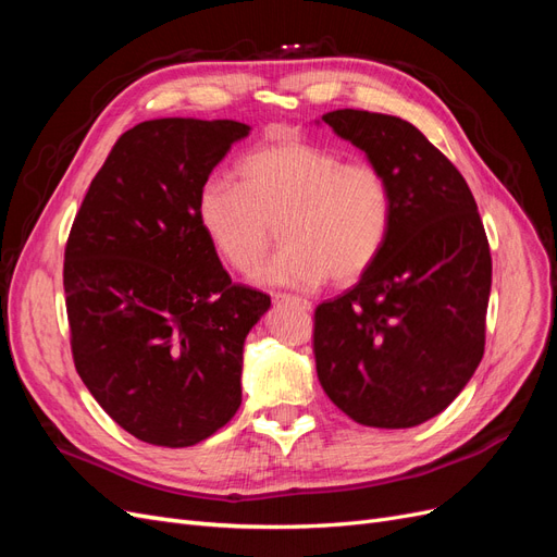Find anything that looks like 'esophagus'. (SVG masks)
Masks as SVG:
<instances>
[{
  "instance_id": "34e87169",
  "label": "esophagus",
  "mask_w": 557,
  "mask_h": 557,
  "mask_svg": "<svg viewBox=\"0 0 557 557\" xmlns=\"http://www.w3.org/2000/svg\"><path fill=\"white\" fill-rule=\"evenodd\" d=\"M274 301H276V305H293V307H297L301 311H309L311 309V301L305 299V297H297V295H285L283 293V295H276Z\"/></svg>"
}]
</instances>
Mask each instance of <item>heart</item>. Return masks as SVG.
I'll list each match as a JSON object with an SVG mask.
<instances>
[{
    "instance_id": "obj_1",
    "label": "heart",
    "mask_w": 557,
    "mask_h": 557,
    "mask_svg": "<svg viewBox=\"0 0 557 557\" xmlns=\"http://www.w3.org/2000/svg\"><path fill=\"white\" fill-rule=\"evenodd\" d=\"M239 183L211 176L197 193V223L211 248L237 272L267 285H348L376 264L395 218L393 185L376 162L344 160L336 150L293 134L250 150Z\"/></svg>"
}]
</instances>
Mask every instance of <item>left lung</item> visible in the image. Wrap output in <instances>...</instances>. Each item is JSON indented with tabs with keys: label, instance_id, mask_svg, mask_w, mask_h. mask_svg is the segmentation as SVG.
<instances>
[{
	"label": "left lung",
	"instance_id": "obj_1",
	"mask_svg": "<svg viewBox=\"0 0 557 557\" xmlns=\"http://www.w3.org/2000/svg\"><path fill=\"white\" fill-rule=\"evenodd\" d=\"M323 121L385 172L395 218L376 264L315 309L318 381L360 425L413 428L442 413L483 358L491 246L467 181L418 127L358 109Z\"/></svg>",
	"mask_w": 557,
	"mask_h": 557
}]
</instances>
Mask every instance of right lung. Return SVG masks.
I'll return each instance as SVG.
<instances>
[{"label": "right lung", "mask_w": 557, "mask_h": 557, "mask_svg": "<svg viewBox=\"0 0 557 557\" xmlns=\"http://www.w3.org/2000/svg\"><path fill=\"white\" fill-rule=\"evenodd\" d=\"M237 121L158 117L127 129L92 178L64 248L81 381L137 440H209L242 404L244 342L272 305L232 283L197 223V193Z\"/></svg>", "instance_id": "add662e5"}]
</instances>
